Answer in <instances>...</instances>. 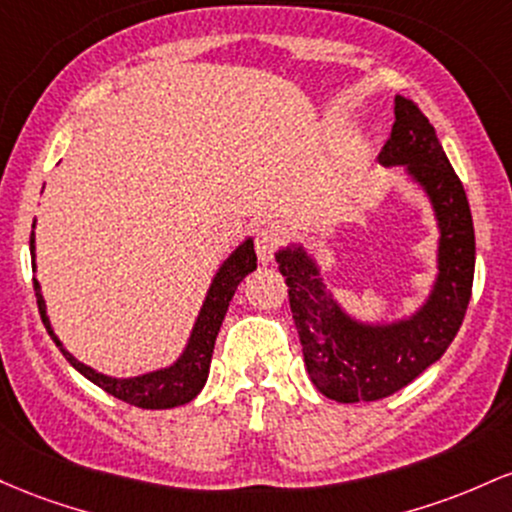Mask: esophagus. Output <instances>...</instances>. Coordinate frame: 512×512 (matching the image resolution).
<instances>
[{
  "label": "esophagus",
  "instance_id": "obj_1",
  "mask_svg": "<svg viewBox=\"0 0 512 512\" xmlns=\"http://www.w3.org/2000/svg\"><path fill=\"white\" fill-rule=\"evenodd\" d=\"M280 239L273 229H258L256 232V254L261 263H271L275 258V251H278Z\"/></svg>",
  "mask_w": 512,
  "mask_h": 512
}]
</instances>
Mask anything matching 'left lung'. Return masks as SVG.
Returning <instances> with one entry per match:
<instances>
[{"label":"left lung","instance_id":"1","mask_svg":"<svg viewBox=\"0 0 512 512\" xmlns=\"http://www.w3.org/2000/svg\"><path fill=\"white\" fill-rule=\"evenodd\" d=\"M392 137L382 166H404L421 186L438 225V273L426 302L394 321L350 317L321 278L317 258L302 244L275 254L290 290L304 365L321 394L341 404L377 401L399 392L442 358L467 314L474 283V222L467 193L450 166L435 128L416 103L396 96Z\"/></svg>","mask_w":512,"mask_h":512}]
</instances>
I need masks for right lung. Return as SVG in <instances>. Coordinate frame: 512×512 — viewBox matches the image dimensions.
Returning a JSON list of instances; mask_svg holds the SVG:
<instances>
[{
    "label": "right lung",
    "instance_id": "1",
    "mask_svg": "<svg viewBox=\"0 0 512 512\" xmlns=\"http://www.w3.org/2000/svg\"><path fill=\"white\" fill-rule=\"evenodd\" d=\"M31 263H33V271H36V234H31ZM254 271H256V251H254V239L249 237L241 241L237 249L222 261V266L217 268L183 353L169 367H159V370L145 372V375H137V377L103 375V372H96L94 367L84 365L82 360L74 358L70 350L62 346L60 338L55 336L53 324H50L48 319V309H45L43 292H40V283L36 278H33V290H36L38 312H40V319H43L45 329H48L50 338L57 343L60 353L65 355L67 363H70L74 370L82 372L86 380L94 382L96 387L103 389V392H108L111 396H116V399L125 401V404L140 406V409H174V406H183L191 399H195V396L200 394V389L205 387V382H208L212 350H215V338L222 326V319H225L227 314L229 302H232L234 292H237L241 280Z\"/></svg>",
    "mask_w": 512,
    "mask_h": 512
}]
</instances>
